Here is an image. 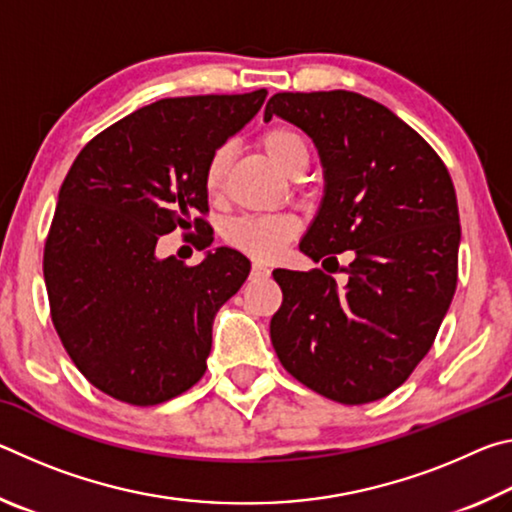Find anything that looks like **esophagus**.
Wrapping results in <instances>:
<instances>
[{"instance_id": "esophagus-1", "label": "esophagus", "mask_w": 512, "mask_h": 512, "mask_svg": "<svg viewBox=\"0 0 512 512\" xmlns=\"http://www.w3.org/2000/svg\"><path fill=\"white\" fill-rule=\"evenodd\" d=\"M250 275H253V277H268V275H271V268H268L266 264L255 262L253 268H250Z\"/></svg>"}]
</instances>
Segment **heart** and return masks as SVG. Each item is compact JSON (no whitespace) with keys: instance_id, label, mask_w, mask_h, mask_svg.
I'll use <instances>...</instances> for the list:
<instances>
[{"instance_id":"obj_1","label":"heart","mask_w":512,"mask_h":512,"mask_svg":"<svg viewBox=\"0 0 512 512\" xmlns=\"http://www.w3.org/2000/svg\"><path fill=\"white\" fill-rule=\"evenodd\" d=\"M259 146L268 155L277 169L291 176L300 164L309 162V146L298 131L287 126H275L259 137ZM225 164H228V153L225 149L216 151L205 167V192L216 196L221 192ZM300 225L298 219L291 214L277 212V214H248L237 216L223 228V237L232 248L241 250V253L250 255L253 259H275L282 253V248L298 235Z\"/></svg>"}]
</instances>
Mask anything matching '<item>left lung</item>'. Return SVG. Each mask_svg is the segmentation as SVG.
<instances>
[{"label": "left lung", "mask_w": 512, "mask_h": 512, "mask_svg": "<svg viewBox=\"0 0 512 512\" xmlns=\"http://www.w3.org/2000/svg\"><path fill=\"white\" fill-rule=\"evenodd\" d=\"M305 131L325 192L300 250L323 266L352 250L348 282L273 271L282 307L277 359L311 391L341 404L393 393L429 352L456 291V192L436 151L381 103L357 92H280L264 121Z\"/></svg>", "instance_id": "1"}]
</instances>
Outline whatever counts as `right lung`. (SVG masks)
I'll return each instance as SVG.
<instances>
[{
    "label": "right lung",
    "mask_w": 512,
    "mask_h": 512,
    "mask_svg": "<svg viewBox=\"0 0 512 512\" xmlns=\"http://www.w3.org/2000/svg\"><path fill=\"white\" fill-rule=\"evenodd\" d=\"M266 94L160 99L99 133L67 171L45 244L51 320L85 379L119 402H167L203 377L216 311L250 262L221 246L185 266L155 246L203 228L207 162Z\"/></svg>",
    "instance_id": "add662e5"
}]
</instances>
